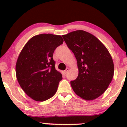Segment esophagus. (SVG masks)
<instances>
[{"mask_svg":"<svg viewBox=\"0 0 127 127\" xmlns=\"http://www.w3.org/2000/svg\"><path fill=\"white\" fill-rule=\"evenodd\" d=\"M68 70H69V68H67L66 69H65V70L64 71V74H65V75H66V74L68 72Z\"/></svg>","mask_w":127,"mask_h":127,"instance_id":"esophagus-1","label":"esophagus"}]
</instances>
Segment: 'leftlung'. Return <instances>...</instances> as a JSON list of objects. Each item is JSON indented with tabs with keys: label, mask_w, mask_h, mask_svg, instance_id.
I'll return each mask as SVG.
<instances>
[{
	"label": "left lung",
	"mask_w": 127,
	"mask_h": 127,
	"mask_svg": "<svg viewBox=\"0 0 127 127\" xmlns=\"http://www.w3.org/2000/svg\"><path fill=\"white\" fill-rule=\"evenodd\" d=\"M78 64L77 78L70 82L76 95L86 100L98 98L108 88L114 74L110 53L95 36L84 30L63 35Z\"/></svg>",
	"instance_id": "obj_1"
}]
</instances>
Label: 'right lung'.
Segmentation results:
<instances>
[{
  "mask_svg": "<svg viewBox=\"0 0 127 127\" xmlns=\"http://www.w3.org/2000/svg\"><path fill=\"white\" fill-rule=\"evenodd\" d=\"M60 35L40 34L24 46L16 63V76L23 91L33 100L43 101L54 95L63 79L55 68L53 53L63 43Z\"/></svg>",
  "mask_w": 127,
  "mask_h": 127,
  "instance_id": "add662e5",
  "label": "right lung"
}]
</instances>
